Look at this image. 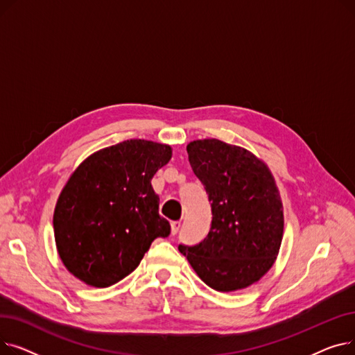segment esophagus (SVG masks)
Here are the masks:
<instances>
[{"instance_id":"obj_1","label":"esophagus","mask_w":355,"mask_h":355,"mask_svg":"<svg viewBox=\"0 0 355 355\" xmlns=\"http://www.w3.org/2000/svg\"><path fill=\"white\" fill-rule=\"evenodd\" d=\"M180 227H181V223L180 221H173L171 223V234H177Z\"/></svg>"}]
</instances>
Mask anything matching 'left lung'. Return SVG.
Here are the masks:
<instances>
[{
	"instance_id": "1",
	"label": "left lung",
	"mask_w": 355,
	"mask_h": 355,
	"mask_svg": "<svg viewBox=\"0 0 355 355\" xmlns=\"http://www.w3.org/2000/svg\"><path fill=\"white\" fill-rule=\"evenodd\" d=\"M187 153L213 218L201 243L178 250L211 289H245L270 270L282 245L284 204L275 177L246 148L220 139L191 141Z\"/></svg>"
}]
</instances>
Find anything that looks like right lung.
<instances>
[{
  "mask_svg": "<svg viewBox=\"0 0 355 355\" xmlns=\"http://www.w3.org/2000/svg\"><path fill=\"white\" fill-rule=\"evenodd\" d=\"M173 148L128 139L83 159L71 173L53 214L64 268L89 286L107 288L134 272L157 237L170 234L158 214L151 180Z\"/></svg>",
  "mask_w": 355,
  "mask_h": 355,
  "instance_id": "add662e5",
  "label": "right lung"
}]
</instances>
